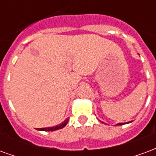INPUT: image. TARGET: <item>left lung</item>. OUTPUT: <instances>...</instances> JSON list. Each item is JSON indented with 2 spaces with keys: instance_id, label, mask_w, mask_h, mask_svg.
<instances>
[{
  "instance_id": "8db88e82",
  "label": "left lung",
  "mask_w": 156,
  "mask_h": 156,
  "mask_svg": "<svg viewBox=\"0 0 156 156\" xmlns=\"http://www.w3.org/2000/svg\"><path fill=\"white\" fill-rule=\"evenodd\" d=\"M102 123H104V122H102ZM123 124H124V123H119V124H117L116 125H123Z\"/></svg>"
}]
</instances>
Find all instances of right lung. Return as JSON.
<instances>
[{
  "label": "right lung",
  "mask_w": 156,
  "mask_h": 156,
  "mask_svg": "<svg viewBox=\"0 0 156 156\" xmlns=\"http://www.w3.org/2000/svg\"><path fill=\"white\" fill-rule=\"evenodd\" d=\"M68 119H66L62 124H58V125H56V126H53V127H48V128H41V129H38V130L41 131H54L58 130V129H62L66 126V124H68Z\"/></svg>",
  "instance_id": "obj_1"
}]
</instances>
